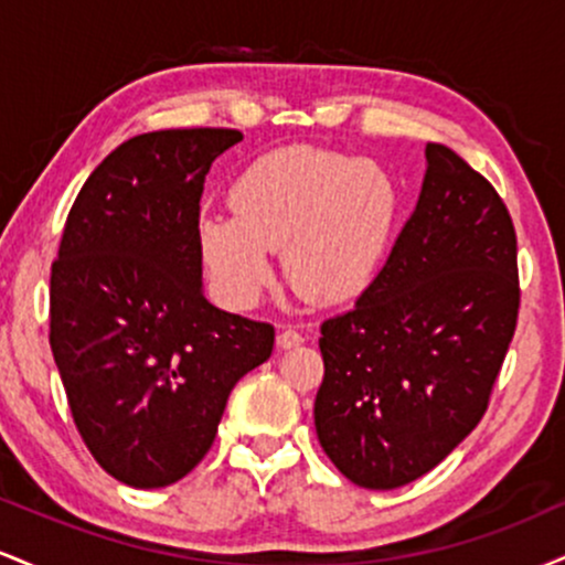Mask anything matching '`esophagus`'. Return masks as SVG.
<instances>
[{"label": "esophagus", "mask_w": 565, "mask_h": 565, "mask_svg": "<svg viewBox=\"0 0 565 565\" xmlns=\"http://www.w3.org/2000/svg\"><path fill=\"white\" fill-rule=\"evenodd\" d=\"M276 342H278V348H284V350L297 348L305 342V334L300 332V327H295V323H281V327H278Z\"/></svg>", "instance_id": "obj_1"}]
</instances>
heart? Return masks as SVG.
Here are the masks:
<instances>
[{
    "label": "heart",
    "mask_w": 565,
    "mask_h": 565,
    "mask_svg": "<svg viewBox=\"0 0 565 565\" xmlns=\"http://www.w3.org/2000/svg\"><path fill=\"white\" fill-rule=\"evenodd\" d=\"M231 215L199 223L201 255L220 295L249 305L274 278L268 252L300 295L337 302L369 284L398 215L391 172L316 146L263 153L228 193Z\"/></svg>",
    "instance_id": "heart-1"
}]
</instances>
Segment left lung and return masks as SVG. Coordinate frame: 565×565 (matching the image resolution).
Instances as JSON below:
<instances>
[{
    "label": "left lung",
    "mask_w": 565,
    "mask_h": 565,
    "mask_svg": "<svg viewBox=\"0 0 565 565\" xmlns=\"http://www.w3.org/2000/svg\"><path fill=\"white\" fill-rule=\"evenodd\" d=\"M391 257L321 323L316 433L342 476L398 489L470 436L515 334L518 238L494 185L440 142Z\"/></svg>",
    "instance_id": "8db88e82"
}]
</instances>
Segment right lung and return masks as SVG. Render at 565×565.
I'll return each instance as SVG.
<instances>
[{
	"label": "right lung",
	"instance_id": "add662e5",
	"mask_svg": "<svg viewBox=\"0 0 565 565\" xmlns=\"http://www.w3.org/2000/svg\"><path fill=\"white\" fill-rule=\"evenodd\" d=\"M238 129H161L108 153L71 206L50 274V348L76 430L116 481L161 489L210 451L274 327L201 291L199 201Z\"/></svg>",
	"mask_w": 565,
	"mask_h": 565
}]
</instances>
